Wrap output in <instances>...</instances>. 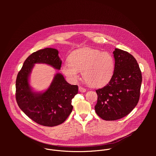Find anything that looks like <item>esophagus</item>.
<instances>
[{"label":"esophagus","instance_id":"esophagus-1","mask_svg":"<svg viewBox=\"0 0 156 156\" xmlns=\"http://www.w3.org/2000/svg\"><path fill=\"white\" fill-rule=\"evenodd\" d=\"M79 91L81 93H84V92H86V89L84 88L83 87L80 86L79 87Z\"/></svg>","mask_w":156,"mask_h":156}]
</instances>
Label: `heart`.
<instances>
[{"label": "heart", "mask_w": 156, "mask_h": 156, "mask_svg": "<svg viewBox=\"0 0 156 156\" xmlns=\"http://www.w3.org/2000/svg\"><path fill=\"white\" fill-rule=\"evenodd\" d=\"M69 62L62 65V73L71 80L76 81L79 72H83L86 83L94 87L107 84L113 77L115 67L112 54L87 48L72 52Z\"/></svg>", "instance_id": "heart-1"}]
</instances>
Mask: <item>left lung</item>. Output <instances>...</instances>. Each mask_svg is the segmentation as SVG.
<instances>
[{"mask_svg":"<svg viewBox=\"0 0 156 156\" xmlns=\"http://www.w3.org/2000/svg\"><path fill=\"white\" fill-rule=\"evenodd\" d=\"M115 67L113 77L102 88L96 90V114L105 120H116L129 114L137 105L140 96L142 75L131 54L119 49L113 52Z\"/></svg>","mask_w":156,"mask_h":156,"instance_id":"8db88e82","label":"left lung"}]
</instances>
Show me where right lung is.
<instances>
[{
    "mask_svg": "<svg viewBox=\"0 0 156 156\" xmlns=\"http://www.w3.org/2000/svg\"><path fill=\"white\" fill-rule=\"evenodd\" d=\"M55 49L46 48L31 54L25 61L16 80V100L20 109L32 120L46 126L63 123L71 114L72 100L78 94L77 85L66 82L57 73L48 90L44 93L32 91L29 76L35 63H46L60 70L62 60Z\"/></svg>",
    "mask_w": 156,
    "mask_h": 156,
    "instance_id": "obj_1",
    "label": "right lung"
}]
</instances>
